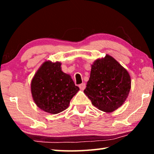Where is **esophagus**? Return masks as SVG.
Returning a JSON list of instances; mask_svg holds the SVG:
<instances>
[{
    "instance_id": "obj_1",
    "label": "esophagus",
    "mask_w": 154,
    "mask_h": 154,
    "mask_svg": "<svg viewBox=\"0 0 154 154\" xmlns=\"http://www.w3.org/2000/svg\"><path fill=\"white\" fill-rule=\"evenodd\" d=\"M79 86L81 90H84L85 88V87H86V85H85V83H82V84H80V85H79Z\"/></svg>"
}]
</instances>
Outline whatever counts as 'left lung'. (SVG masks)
I'll return each mask as SVG.
<instances>
[{
  "instance_id": "1",
  "label": "left lung",
  "mask_w": 154,
  "mask_h": 154,
  "mask_svg": "<svg viewBox=\"0 0 154 154\" xmlns=\"http://www.w3.org/2000/svg\"><path fill=\"white\" fill-rule=\"evenodd\" d=\"M130 88L128 72L113 57L106 55L94 62L84 93L96 107L111 112L125 102Z\"/></svg>"
}]
</instances>
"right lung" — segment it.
Returning a JSON list of instances; mask_svg holds the SVG:
<instances>
[{"instance_id": "1", "label": "right lung", "mask_w": 154, "mask_h": 154, "mask_svg": "<svg viewBox=\"0 0 154 154\" xmlns=\"http://www.w3.org/2000/svg\"><path fill=\"white\" fill-rule=\"evenodd\" d=\"M59 62H45L31 82V92L36 105L49 113L65 110L79 90L69 75L61 71Z\"/></svg>"}]
</instances>
